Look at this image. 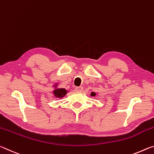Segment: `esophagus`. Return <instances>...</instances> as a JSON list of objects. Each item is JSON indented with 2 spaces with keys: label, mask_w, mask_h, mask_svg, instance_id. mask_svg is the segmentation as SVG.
Masks as SVG:
<instances>
[{
  "label": "esophagus",
  "mask_w": 154,
  "mask_h": 154,
  "mask_svg": "<svg viewBox=\"0 0 154 154\" xmlns=\"http://www.w3.org/2000/svg\"><path fill=\"white\" fill-rule=\"evenodd\" d=\"M75 90L76 91L81 92L83 90V87H76L75 88Z\"/></svg>",
  "instance_id": "obj_1"
}]
</instances>
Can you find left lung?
Segmentation results:
<instances>
[{"label":"left lung","instance_id":"obj_1","mask_svg":"<svg viewBox=\"0 0 154 154\" xmlns=\"http://www.w3.org/2000/svg\"><path fill=\"white\" fill-rule=\"evenodd\" d=\"M91 96H95V93H91Z\"/></svg>","mask_w":154,"mask_h":154}]
</instances>
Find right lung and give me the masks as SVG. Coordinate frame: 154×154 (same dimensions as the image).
<instances>
[{
    "label": "right lung",
    "instance_id": "right-lung-1",
    "mask_svg": "<svg viewBox=\"0 0 154 154\" xmlns=\"http://www.w3.org/2000/svg\"><path fill=\"white\" fill-rule=\"evenodd\" d=\"M56 86H57V85H56ZM53 93L55 97L61 98L67 94V91L65 89H57L54 90Z\"/></svg>",
    "mask_w": 154,
    "mask_h": 154
}]
</instances>
